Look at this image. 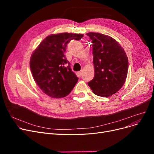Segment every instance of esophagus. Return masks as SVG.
<instances>
[{
  "label": "esophagus",
  "instance_id": "obj_1",
  "mask_svg": "<svg viewBox=\"0 0 154 154\" xmlns=\"http://www.w3.org/2000/svg\"><path fill=\"white\" fill-rule=\"evenodd\" d=\"M82 74V70H81V71H79V72H78L77 73V76H78L79 77H81Z\"/></svg>",
  "mask_w": 154,
  "mask_h": 154
}]
</instances>
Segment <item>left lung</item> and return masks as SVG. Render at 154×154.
Masks as SVG:
<instances>
[{
  "label": "left lung",
  "instance_id": "obj_1",
  "mask_svg": "<svg viewBox=\"0 0 154 154\" xmlns=\"http://www.w3.org/2000/svg\"><path fill=\"white\" fill-rule=\"evenodd\" d=\"M92 43L95 75L88 82L93 93L107 97L118 92L127 75L128 61L124 48L112 37L95 32L86 34Z\"/></svg>",
  "mask_w": 154,
  "mask_h": 154
}]
</instances>
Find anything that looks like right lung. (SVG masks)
<instances>
[{
  "instance_id": "1",
  "label": "right lung",
  "mask_w": 154,
  "mask_h": 154,
  "mask_svg": "<svg viewBox=\"0 0 154 154\" xmlns=\"http://www.w3.org/2000/svg\"><path fill=\"white\" fill-rule=\"evenodd\" d=\"M83 34L60 33L47 36L32 53L30 68L32 76L45 94L52 98L68 95L78 82L64 55L71 40H79Z\"/></svg>"
}]
</instances>
